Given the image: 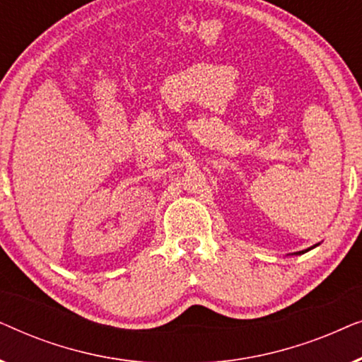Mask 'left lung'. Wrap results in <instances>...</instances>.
I'll return each instance as SVG.
<instances>
[{"label":"left lung","mask_w":362,"mask_h":362,"mask_svg":"<svg viewBox=\"0 0 362 362\" xmlns=\"http://www.w3.org/2000/svg\"><path fill=\"white\" fill-rule=\"evenodd\" d=\"M316 245H320V244H316ZM311 249H313V247H310V249H306V250H301V252H298V254H305V252H308Z\"/></svg>","instance_id":"8db88e82"}]
</instances>
